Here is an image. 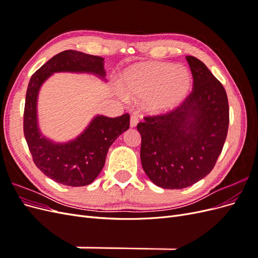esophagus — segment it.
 Returning <instances> with one entry per match:
<instances>
[{
	"label": "esophagus",
	"mask_w": 258,
	"mask_h": 258,
	"mask_svg": "<svg viewBox=\"0 0 258 258\" xmlns=\"http://www.w3.org/2000/svg\"><path fill=\"white\" fill-rule=\"evenodd\" d=\"M140 120V117L138 115H131L130 117V127H136Z\"/></svg>",
	"instance_id": "1"
}]
</instances>
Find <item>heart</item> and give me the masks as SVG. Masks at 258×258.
Listing matches in <instances>:
<instances>
[{
  "label": "heart",
  "instance_id": "heart-1",
  "mask_svg": "<svg viewBox=\"0 0 258 258\" xmlns=\"http://www.w3.org/2000/svg\"><path fill=\"white\" fill-rule=\"evenodd\" d=\"M192 79L185 67L169 62H143L123 72L120 85L131 98L144 100L148 110L162 113L178 106L188 96Z\"/></svg>",
  "mask_w": 258,
  "mask_h": 258
}]
</instances>
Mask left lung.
<instances>
[{"label": "left lung", "instance_id": "8db88e82", "mask_svg": "<svg viewBox=\"0 0 258 258\" xmlns=\"http://www.w3.org/2000/svg\"><path fill=\"white\" fill-rule=\"evenodd\" d=\"M194 89L174 111L144 117L141 162L151 181L166 189H181L207 176L227 137L228 99L223 85L204 62L186 57Z\"/></svg>", "mask_w": 258, "mask_h": 258}]
</instances>
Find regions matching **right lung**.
I'll return each mask as SVG.
<instances>
[{
    "label": "right lung",
    "mask_w": 258,
    "mask_h": 258,
    "mask_svg": "<svg viewBox=\"0 0 258 258\" xmlns=\"http://www.w3.org/2000/svg\"><path fill=\"white\" fill-rule=\"evenodd\" d=\"M59 72L88 73L105 81L104 59L70 49L53 56L38 69L28 85L23 132L35 166L46 176L67 186L89 185L103 169L108 148L129 129L130 116L110 118L97 115L81 135L68 142H53L46 138L38 127V92L46 80Z\"/></svg>",
    "instance_id": "right-lung-1"
}]
</instances>
